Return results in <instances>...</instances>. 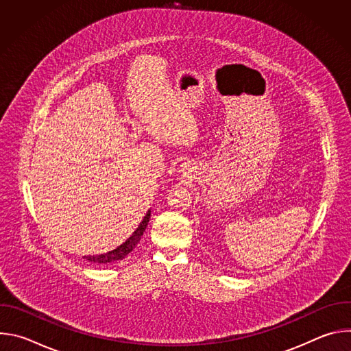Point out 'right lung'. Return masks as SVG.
<instances>
[{
  "instance_id": "add662e5",
  "label": "right lung",
  "mask_w": 351,
  "mask_h": 351,
  "mask_svg": "<svg viewBox=\"0 0 351 351\" xmlns=\"http://www.w3.org/2000/svg\"><path fill=\"white\" fill-rule=\"evenodd\" d=\"M149 215H152V213L145 214V217L143 218V221L140 222L138 228L133 232V234L123 243L121 244L119 247H117L115 250H112V252H108L106 254H99V256H88V257H84L86 260H88L90 263H95V264H110V263H115V261H119L122 258H125L132 250L136 247V244L140 241L147 225H148V221H149Z\"/></svg>"
}]
</instances>
